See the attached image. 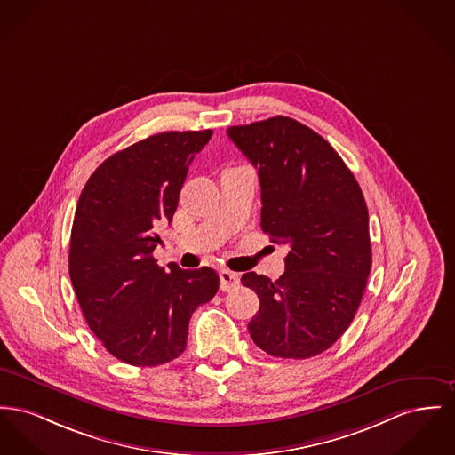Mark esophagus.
I'll use <instances>...</instances> for the list:
<instances>
[{
  "label": "esophagus",
  "mask_w": 455,
  "mask_h": 455,
  "mask_svg": "<svg viewBox=\"0 0 455 455\" xmlns=\"http://www.w3.org/2000/svg\"><path fill=\"white\" fill-rule=\"evenodd\" d=\"M239 282H241V278L237 273L228 271V269L220 271V289L221 291H232L239 285Z\"/></svg>",
  "instance_id": "obj_1"
}]
</instances>
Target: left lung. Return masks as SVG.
Returning <instances> with one entry per match:
<instances>
[{"label": "left lung", "mask_w": 455, "mask_h": 455, "mask_svg": "<svg viewBox=\"0 0 455 455\" xmlns=\"http://www.w3.org/2000/svg\"><path fill=\"white\" fill-rule=\"evenodd\" d=\"M227 134L258 168L263 232L289 247L278 280L242 275V285L259 297L251 339L275 357L318 355L354 320L371 271L363 190L339 153L294 118L273 116Z\"/></svg>", "instance_id": "left-lung-1"}]
</instances>
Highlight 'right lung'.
<instances>
[{"label": "right lung", "mask_w": 455, "mask_h": 455, "mask_svg": "<svg viewBox=\"0 0 455 455\" xmlns=\"http://www.w3.org/2000/svg\"><path fill=\"white\" fill-rule=\"evenodd\" d=\"M213 131L161 132L103 161L84 186L68 271L82 315L108 352L132 366H160L188 346L192 313L213 299L212 267H158L156 230L170 223L188 164Z\"/></svg>", "instance_id": "add662e5"}]
</instances>
